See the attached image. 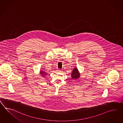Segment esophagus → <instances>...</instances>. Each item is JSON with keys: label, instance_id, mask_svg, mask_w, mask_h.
Masks as SVG:
<instances>
[{"label": "esophagus", "instance_id": "1", "mask_svg": "<svg viewBox=\"0 0 123 123\" xmlns=\"http://www.w3.org/2000/svg\"><path fill=\"white\" fill-rule=\"evenodd\" d=\"M57 72H62V71L59 69V70H57Z\"/></svg>", "mask_w": 123, "mask_h": 123}]
</instances>
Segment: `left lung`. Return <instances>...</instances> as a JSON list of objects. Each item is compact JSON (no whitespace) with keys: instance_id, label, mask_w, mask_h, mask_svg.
I'll list each match as a JSON object with an SVG mask.
<instances>
[{"instance_id":"left-lung-1","label":"left lung","mask_w":123,"mask_h":123,"mask_svg":"<svg viewBox=\"0 0 123 123\" xmlns=\"http://www.w3.org/2000/svg\"><path fill=\"white\" fill-rule=\"evenodd\" d=\"M80 74L79 71L76 67H75L73 68V72L71 73V78L73 79H78L80 78Z\"/></svg>"}]
</instances>
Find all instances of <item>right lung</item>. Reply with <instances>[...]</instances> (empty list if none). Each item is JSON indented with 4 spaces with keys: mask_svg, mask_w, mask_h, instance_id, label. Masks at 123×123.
I'll use <instances>...</instances> for the list:
<instances>
[{
    "mask_svg": "<svg viewBox=\"0 0 123 123\" xmlns=\"http://www.w3.org/2000/svg\"><path fill=\"white\" fill-rule=\"evenodd\" d=\"M42 69H43V68H42ZM40 71L39 75H40V76H42L43 77H45L46 76H47V74H47L46 72H44L43 70H40Z\"/></svg>",
    "mask_w": 123,
    "mask_h": 123,
    "instance_id": "1",
    "label": "right lung"
}]
</instances>
